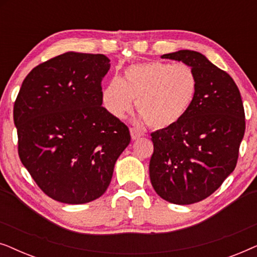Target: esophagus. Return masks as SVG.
<instances>
[{"label": "esophagus", "mask_w": 257, "mask_h": 257, "mask_svg": "<svg viewBox=\"0 0 257 257\" xmlns=\"http://www.w3.org/2000/svg\"><path fill=\"white\" fill-rule=\"evenodd\" d=\"M130 133H131V138H132V140H137V139H139L140 137L144 136V133H143L142 131H140V130L136 128V127L130 128Z\"/></svg>", "instance_id": "34e87169"}]
</instances>
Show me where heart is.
Masks as SVG:
<instances>
[{"mask_svg":"<svg viewBox=\"0 0 257 257\" xmlns=\"http://www.w3.org/2000/svg\"><path fill=\"white\" fill-rule=\"evenodd\" d=\"M198 91L199 78L192 66L154 61L128 66L122 79L112 78L101 99L114 118H124L136 100L140 117L151 127L166 130L187 115Z\"/></svg>","mask_w":257,"mask_h":257,"instance_id":"obj_1","label":"heart"}]
</instances>
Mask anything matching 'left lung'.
I'll return each mask as SVG.
<instances>
[{
  "label": "left lung",
  "instance_id": "8db88e82",
  "mask_svg": "<svg viewBox=\"0 0 257 257\" xmlns=\"http://www.w3.org/2000/svg\"><path fill=\"white\" fill-rule=\"evenodd\" d=\"M161 58L192 66L199 91L179 124L152 133L151 184L161 199L191 205L213 194L236 166L245 130L243 104L233 78L200 52L179 50Z\"/></svg>",
  "mask_w": 257,
  "mask_h": 257
}]
</instances>
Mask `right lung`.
Returning <instances> with one entry per match:
<instances>
[{
	"instance_id": "1",
	"label": "right lung",
	"mask_w": 257,
	"mask_h": 257,
	"mask_svg": "<svg viewBox=\"0 0 257 257\" xmlns=\"http://www.w3.org/2000/svg\"><path fill=\"white\" fill-rule=\"evenodd\" d=\"M110 59L68 51L37 65L14 105L19 156L42 191L80 205L101 196L131 142L127 126L101 106Z\"/></svg>"
}]
</instances>
